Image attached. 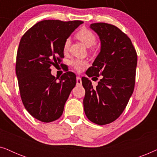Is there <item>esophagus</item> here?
I'll return each instance as SVG.
<instances>
[{
  "label": "esophagus",
  "mask_w": 157,
  "mask_h": 157,
  "mask_svg": "<svg viewBox=\"0 0 157 157\" xmlns=\"http://www.w3.org/2000/svg\"><path fill=\"white\" fill-rule=\"evenodd\" d=\"M76 84L77 85H81V78L79 76L76 77Z\"/></svg>",
  "instance_id": "1"
}]
</instances>
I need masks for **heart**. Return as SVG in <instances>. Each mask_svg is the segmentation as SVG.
<instances>
[{
    "mask_svg": "<svg viewBox=\"0 0 157 157\" xmlns=\"http://www.w3.org/2000/svg\"><path fill=\"white\" fill-rule=\"evenodd\" d=\"M76 37L80 40L87 47H91L96 44V37L93 32L87 29H82L76 33ZM70 45V39L67 38L63 44V51H66ZM71 65L77 71H81L83 68L88 65V61L83 59H73L71 61Z\"/></svg>",
    "mask_w": 157,
    "mask_h": 157,
    "instance_id": "1",
    "label": "heart"
}]
</instances>
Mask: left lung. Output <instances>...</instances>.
Returning <instances> with one entry per match:
<instances>
[{
	"instance_id": "obj_1",
	"label": "left lung",
	"mask_w": 157,
	"mask_h": 157,
	"mask_svg": "<svg viewBox=\"0 0 157 157\" xmlns=\"http://www.w3.org/2000/svg\"><path fill=\"white\" fill-rule=\"evenodd\" d=\"M90 28L99 36L101 46L86 74L101 78L96 89L89 78L81 79L86 91L83 109L90 121L105 125L120 117L132 95L137 54L130 38L115 25L96 23Z\"/></svg>"
}]
</instances>
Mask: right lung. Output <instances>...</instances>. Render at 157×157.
<instances>
[{"label":"right lung","mask_w":157,"mask_h":157,"mask_svg":"<svg viewBox=\"0 0 157 157\" xmlns=\"http://www.w3.org/2000/svg\"><path fill=\"white\" fill-rule=\"evenodd\" d=\"M83 23L42 21L21 38L16 64L21 100L30 114L40 121L48 123L61 117L65 103L76 86L74 73H65L57 81V77L51 75L50 67L61 63L64 58V42Z\"/></svg>","instance_id":"add662e5"}]
</instances>
